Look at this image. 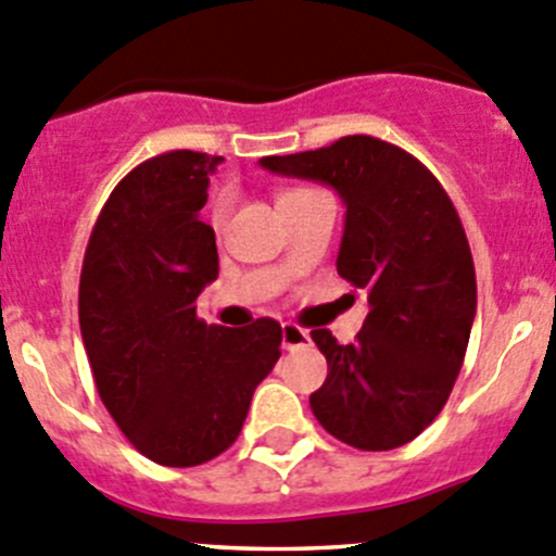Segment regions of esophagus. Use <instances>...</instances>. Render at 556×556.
<instances>
[{"mask_svg": "<svg viewBox=\"0 0 556 556\" xmlns=\"http://www.w3.org/2000/svg\"><path fill=\"white\" fill-rule=\"evenodd\" d=\"M281 336H283V349H298V346H303V343L311 341L308 330L300 325H294V321H283Z\"/></svg>", "mask_w": 556, "mask_h": 556, "instance_id": "1", "label": "esophagus"}]
</instances>
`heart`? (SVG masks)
Wrapping results in <instances>:
<instances>
[{"label":"heart","mask_w":556,"mask_h":556,"mask_svg":"<svg viewBox=\"0 0 556 556\" xmlns=\"http://www.w3.org/2000/svg\"><path fill=\"white\" fill-rule=\"evenodd\" d=\"M289 193H294V190H289ZM283 195H287V193H283ZM229 215H231L229 195H220L218 202H215V207H213V215H210V220H213V229L218 231V235L226 229V224H229Z\"/></svg>","instance_id":"obj_1"}]
</instances>
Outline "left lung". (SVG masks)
I'll return each mask as SVG.
<instances>
[{
	"label": "left lung",
	"instance_id": "1",
	"mask_svg": "<svg viewBox=\"0 0 556 556\" xmlns=\"http://www.w3.org/2000/svg\"><path fill=\"white\" fill-rule=\"evenodd\" d=\"M264 168L332 185L346 204L338 275L368 292L354 343L311 330L327 379L311 409L357 451H393L451 399L472 330L478 283L451 195L415 155L374 136L262 157Z\"/></svg>",
	"mask_w": 556,
	"mask_h": 556
}]
</instances>
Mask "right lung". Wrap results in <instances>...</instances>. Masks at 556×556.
Listing matches in <instances>:
<instances>
[{
	"label": "right lung",
	"instance_id": "1",
	"mask_svg": "<svg viewBox=\"0 0 556 556\" xmlns=\"http://www.w3.org/2000/svg\"><path fill=\"white\" fill-rule=\"evenodd\" d=\"M220 155L174 150L111 190L84 253L78 321L94 388L130 445L195 467L235 445L256 384L281 357V325H207L195 298L218 278L199 220Z\"/></svg>",
	"mask_w": 556,
	"mask_h": 556
}]
</instances>
